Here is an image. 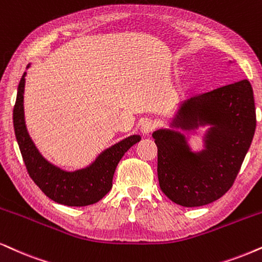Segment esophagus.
<instances>
[{
    "label": "esophagus",
    "instance_id": "1",
    "mask_svg": "<svg viewBox=\"0 0 262 262\" xmlns=\"http://www.w3.org/2000/svg\"><path fill=\"white\" fill-rule=\"evenodd\" d=\"M155 129V122L152 120H145L144 122L141 123V127H140V130L142 134L145 135H148L151 133L152 130Z\"/></svg>",
    "mask_w": 262,
    "mask_h": 262
}]
</instances>
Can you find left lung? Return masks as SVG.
<instances>
[{"label":"left lung","instance_id":"8db88e82","mask_svg":"<svg viewBox=\"0 0 262 262\" xmlns=\"http://www.w3.org/2000/svg\"><path fill=\"white\" fill-rule=\"evenodd\" d=\"M209 125L204 150L193 152L183 133L154 132L158 148L160 187L174 203L201 207L219 200L232 186L253 141L256 115L248 79L188 99L179 106L171 128L194 130Z\"/></svg>","mask_w":262,"mask_h":262}]
</instances>
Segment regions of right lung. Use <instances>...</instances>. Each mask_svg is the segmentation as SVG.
<instances>
[{"mask_svg": "<svg viewBox=\"0 0 262 262\" xmlns=\"http://www.w3.org/2000/svg\"><path fill=\"white\" fill-rule=\"evenodd\" d=\"M30 68V64L28 65ZM25 76L19 82L13 110L15 138L30 178L52 201L69 207H84L100 201L112 187V179L118 162L133 145L141 140L140 135H130L106 148L88 167L68 171L46 160L30 138L24 116Z\"/></svg>", "mask_w": 262, "mask_h": 262, "instance_id": "obj_1", "label": "right lung"}]
</instances>
